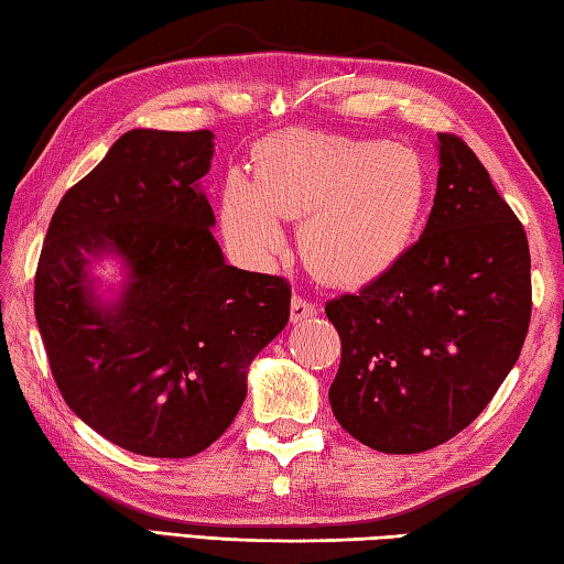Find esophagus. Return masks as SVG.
<instances>
[{
  "mask_svg": "<svg viewBox=\"0 0 564 564\" xmlns=\"http://www.w3.org/2000/svg\"><path fill=\"white\" fill-rule=\"evenodd\" d=\"M319 307L310 300L300 297V294H294L292 297V307H290V314H292V322H304V319H312L317 317Z\"/></svg>",
  "mask_w": 564,
  "mask_h": 564,
  "instance_id": "1",
  "label": "esophagus"
}]
</instances>
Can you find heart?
I'll return each instance as SVG.
<instances>
[{
  "mask_svg": "<svg viewBox=\"0 0 564 564\" xmlns=\"http://www.w3.org/2000/svg\"><path fill=\"white\" fill-rule=\"evenodd\" d=\"M431 200V173L411 148L310 131L267 135L252 181L230 173L220 193L225 240L250 264L280 252L282 220H297L300 252L319 280L361 288L411 250Z\"/></svg>",
  "mask_w": 564,
  "mask_h": 564,
  "instance_id": "b5f03b06",
  "label": "heart"
}]
</instances>
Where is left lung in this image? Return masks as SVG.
<instances>
[{"label": "left lung", "instance_id": "8db88e82", "mask_svg": "<svg viewBox=\"0 0 564 564\" xmlns=\"http://www.w3.org/2000/svg\"><path fill=\"white\" fill-rule=\"evenodd\" d=\"M438 163L419 242L324 307L341 339L332 411L381 453L436 448L476 421L528 337L525 230L458 135L438 133Z\"/></svg>", "mask_w": 564, "mask_h": 564}]
</instances>
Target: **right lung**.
<instances>
[{
    "instance_id": "obj_1",
    "label": "right lung",
    "mask_w": 564,
    "mask_h": 564,
    "mask_svg": "<svg viewBox=\"0 0 564 564\" xmlns=\"http://www.w3.org/2000/svg\"><path fill=\"white\" fill-rule=\"evenodd\" d=\"M210 131L133 128L48 223L34 314L78 419L138 456L187 458L235 421L252 359L284 329L288 280L227 264L200 177ZM124 264L113 301L87 272Z\"/></svg>"
}]
</instances>
